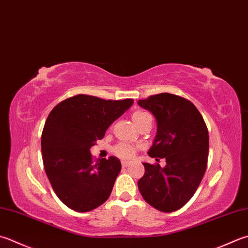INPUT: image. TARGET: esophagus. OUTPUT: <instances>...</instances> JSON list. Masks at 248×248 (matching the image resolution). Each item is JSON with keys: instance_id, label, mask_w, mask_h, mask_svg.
Instances as JSON below:
<instances>
[{"instance_id": "1", "label": "esophagus", "mask_w": 248, "mask_h": 248, "mask_svg": "<svg viewBox=\"0 0 248 248\" xmlns=\"http://www.w3.org/2000/svg\"><path fill=\"white\" fill-rule=\"evenodd\" d=\"M121 164H123V168H127L130 163L128 161H123L121 162Z\"/></svg>"}]
</instances>
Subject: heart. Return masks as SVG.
<instances>
[{"label":"heart","instance_id":"heart-1","mask_svg":"<svg viewBox=\"0 0 248 248\" xmlns=\"http://www.w3.org/2000/svg\"><path fill=\"white\" fill-rule=\"evenodd\" d=\"M148 116H150L148 113L139 110V111H135L132 116V118H133L134 124L139 125L145 118H147ZM135 152H137V148H135L133 145H131L129 143H124V142L118 143L117 145H115L113 148V153L116 155V156L123 159L132 158L134 156Z\"/></svg>","mask_w":248,"mask_h":248}]
</instances>
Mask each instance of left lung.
Here are the masks:
<instances>
[{
	"mask_svg": "<svg viewBox=\"0 0 248 248\" xmlns=\"http://www.w3.org/2000/svg\"><path fill=\"white\" fill-rule=\"evenodd\" d=\"M138 104L157 119V135L148 155L164 158L166 167L143 163L139 190L148 204L170 213L183 207L195 195L204 175L208 157V131L190 101L171 93L150 95ZM157 161L159 159H156Z\"/></svg>",
	"mask_w": 248,
	"mask_h": 248,
	"instance_id": "obj_1",
	"label": "left lung"
}]
</instances>
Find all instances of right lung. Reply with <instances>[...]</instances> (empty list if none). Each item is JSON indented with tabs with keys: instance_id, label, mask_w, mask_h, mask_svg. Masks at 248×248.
Listing matches in <instances>:
<instances>
[{
	"instance_id": "add662e5",
	"label": "right lung",
	"mask_w": 248,
	"mask_h": 248,
	"mask_svg": "<svg viewBox=\"0 0 248 248\" xmlns=\"http://www.w3.org/2000/svg\"><path fill=\"white\" fill-rule=\"evenodd\" d=\"M132 103L77 94L48 115L41 142L44 168L57 197L71 210L92 211L110 196L121 163L113 156L95 161L90 148Z\"/></svg>"
}]
</instances>
